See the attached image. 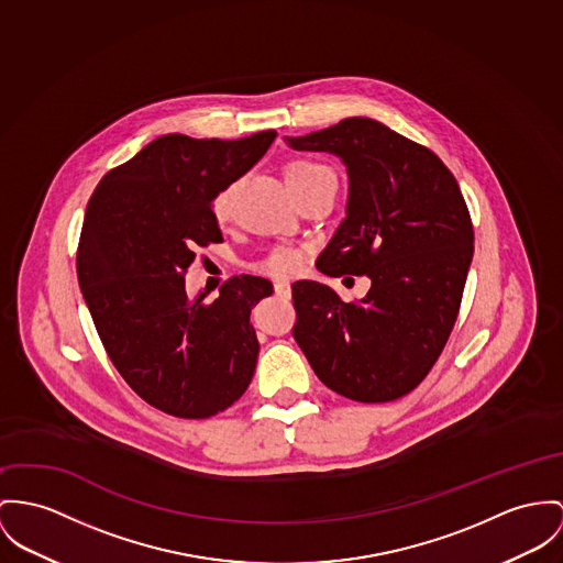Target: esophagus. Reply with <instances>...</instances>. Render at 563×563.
Here are the masks:
<instances>
[{
    "label": "esophagus",
    "instance_id": "34e87169",
    "mask_svg": "<svg viewBox=\"0 0 563 563\" xmlns=\"http://www.w3.org/2000/svg\"><path fill=\"white\" fill-rule=\"evenodd\" d=\"M274 294L283 300H289L291 298V285L285 283V280H278V283H274Z\"/></svg>",
    "mask_w": 563,
    "mask_h": 563
}]
</instances>
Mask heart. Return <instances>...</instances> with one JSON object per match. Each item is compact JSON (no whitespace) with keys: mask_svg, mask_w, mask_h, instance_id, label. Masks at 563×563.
Listing matches in <instances>:
<instances>
[{"mask_svg":"<svg viewBox=\"0 0 563 563\" xmlns=\"http://www.w3.org/2000/svg\"><path fill=\"white\" fill-rule=\"evenodd\" d=\"M330 169L310 163V161H296L287 167V181L289 184H300L314 175L325 174ZM231 197H233V186L222 188L217 192V197L212 199V217L218 222H224L231 212ZM303 263V251L298 246H276L272 249L263 260L257 263V269L267 274V276H276V278H285V276H294Z\"/></svg>","mask_w":563,"mask_h":563,"instance_id":"1","label":"heart"}]
</instances>
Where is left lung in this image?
<instances>
[{"instance_id": "obj_1", "label": "left lung", "mask_w": 563, "mask_h": 563, "mask_svg": "<svg viewBox=\"0 0 563 563\" xmlns=\"http://www.w3.org/2000/svg\"><path fill=\"white\" fill-rule=\"evenodd\" d=\"M287 141L336 154L349 174L346 218L317 269L371 278L353 302L328 285L294 283V339L336 394L396 400L429 375L459 317L474 257L459 181L429 147L368 118Z\"/></svg>"}]
</instances>
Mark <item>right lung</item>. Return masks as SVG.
Returning a JSON list of instances; mask_svg holds the SVG:
<instances>
[{"label":"right lung","mask_w":563,"mask_h":563,"mask_svg":"<svg viewBox=\"0 0 563 563\" xmlns=\"http://www.w3.org/2000/svg\"><path fill=\"white\" fill-rule=\"evenodd\" d=\"M276 130L222 141L165 134L96 186L81 229L77 276L118 373L147 405L203 420L249 388L260 341L261 276H233L208 302L186 296L197 249L222 242L212 199L260 163Z\"/></svg>","instance_id":"obj_1"}]
</instances>
